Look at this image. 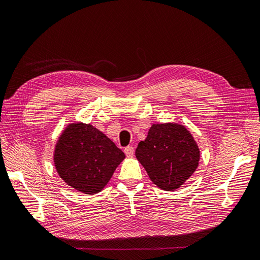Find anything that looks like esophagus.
Returning a JSON list of instances; mask_svg holds the SVG:
<instances>
[{"label":"esophagus","instance_id":"34e87169","mask_svg":"<svg viewBox=\"0 0 260 260\" xmlns=\"http://www.w3.org/2000/svg\"><path fill=\"white\" fill-rule=\"evenodd\" d=\"M124 154L128 157H132L133 154H135V147L133 146H127L124 148Z\"/></svg>","mask_w":260,"mask_h":260}]
</instances>
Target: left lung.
I'll list each match as a JSON object with an SVG mask.
<instances>
[{
	"instance_id": "left-lung-1",
	"label": "left lung",
	"mask_w": 260,
	"mask_h": 260,
	"mask_svg": "<svg viewBox=\"0 0 260 260\" xmlns=\"http://www.w3.org/2000/svg\"><path fill=\"white\" fill-rule=\"evenodd\" d=\"M136 156L155 185L175 191L198 168L200 148L184 125L155 123L139 143Z\"/></svg>"
}]
</instances>
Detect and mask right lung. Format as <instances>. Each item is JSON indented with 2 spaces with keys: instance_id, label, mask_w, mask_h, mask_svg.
<instances>
[{
  "instance_id": "1",
  "label": "right lung",
  "mask_w": 260,
  "mask_h": 260,
  "mask_svg": "<svg viewBox=\"0 0 260 260\" xmlns=\"http://www.w3.org/2000/svg\"><path fill=\"white\" fill-rule=\"evenodd\" d=\"M125 155L92 124L69 123L54 149V166L67 185L84 194L101 192Z\"/></svg>"
}]
</instances>
